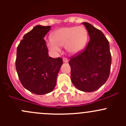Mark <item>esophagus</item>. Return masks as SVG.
<instances>
[{
	"label": "esophagus",
	"mask_w": 126,
	"mask_h": 126,
	"mask_svg": "<svg viewBox=\"0 0 126 126\" xmlns=\"http://www.w3.org/2000/svg\"><path fill=\"white\" fill-rule=\"evenodd\" d=\"M63 62L64 63H68V59L67 58H66V57H64V58H63Z\"/></svg>",
	"instance_id": "esophagus-1"
}]
</instances>
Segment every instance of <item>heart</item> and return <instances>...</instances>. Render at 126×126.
<instances>
[{
	"label": "heart",
	"mask_w": 126,
	"mask_h": 126,
	"mask_svg": "<svg viewBox=\"0 0 126 126\" xmlns=\"http://www.w3.org/2000/svg\"><path fill=\"white\" fill-rule=\"evenodd\" d=\"M52 41L47 46L50 50L59 52L60 47L65 46L68 52L76 54L83 49L88 39V32L85 27H69L55 30L51 36Z\"/></svg>",
	"instance_id": "obj_1"
}]
</instances>
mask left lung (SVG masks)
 I'll return each instance as SVG.
<instances>
[{
  "label": "left lung",
  "instance_id": "obj_1",
  "mask_svg": "<svg viewBox=\"0 0 126 126\" xmlns=\"http://www.w3.org/2000/svg\"><path fill=\"white\" fill-rule=\"evenodd\" d=\"M83 24L88 32L90 39L83 51L70 58L71 78L77 89L92 92L107 80L111 57L109 42L104 34L90 23L83 22Z\"/></svg>",
  "mask_w": 126,
  "mask_h": 126
}]
</instances>
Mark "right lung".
Masks as SVG:
<instances>
[{"mask_svg": "<svg viewBox=\"0 0 126 126\" xmlns=\"http://www.w3.org/2000/svg\"><path fill=\"white\" fill-rule=\"evenodd\" d=\"M50 26L36 25L23 36L17 47L16 69L22 86L36 94L51 92L63 60L49 57L44 38Z\"/></svg>", "mask_w": 126, "mask_h": 126, "instance_id": "right-lung-1", "label": "right lung"}]
</instances>
